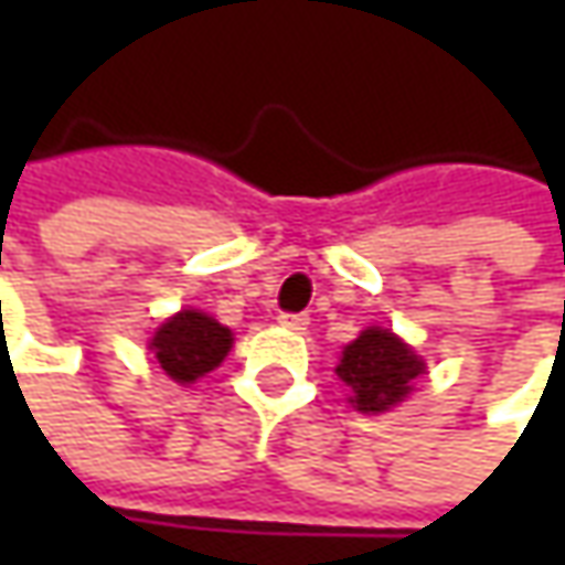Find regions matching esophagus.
I'll list each match as a JSON object with an SVG mask.
<instances>
[{
  "label": "esophagus",
  "instance_id": "1",
  "mask_svg": "<svg viewBox=\"0 0 565 565\" xmlns=\"http://www.w3.org/2000/svg\"><path fill=\"white\" fill-rule=\"evenodd\" d=\"M308 323H311V317L308 315H279V327H286V330H292V333L308 330Z\"/></svg>",
  "mask_w": 565,
  "mask_h": 565
}]
</instances>
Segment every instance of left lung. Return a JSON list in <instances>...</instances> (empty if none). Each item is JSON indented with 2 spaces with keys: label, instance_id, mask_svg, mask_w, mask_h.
<instances>
[{
  "label": "left lung",
  "instance_id": "1",
  "mask_svg": "<svg viewBox=\"0 0 565 565\" xmlns=\"http://www.w3.org/2000/svg\"><path fill=\"white\" fill-rule=\"evenodd\" d=\"M424 374V361L390 330L371 327L345 345L337 377L349 386L359 412H386L408 396L412 380Z\"/></svg>",
  "mask_w": 565,
  "mask_h": 565
}]
</instances>
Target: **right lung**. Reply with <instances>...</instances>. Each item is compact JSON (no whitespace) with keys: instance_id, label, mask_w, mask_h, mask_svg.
I'll return each instance as SVG.
<instances>
[{"instance_id":"right-lung-1","label":"right lung","mask_w":565,"mask_h":565,"mask_svg":"<svg viewBox=\"0 0 565 565\" xmlns=\"http://www.w3.org/2000/svg\"><path fill=\"white\" fill-rule=\"evenodd\" d=\"M150 349L169 377L191 383L226 359V352L232 349V333L201 311H182L157 330Z\"/></svg>"}]
</instances>
